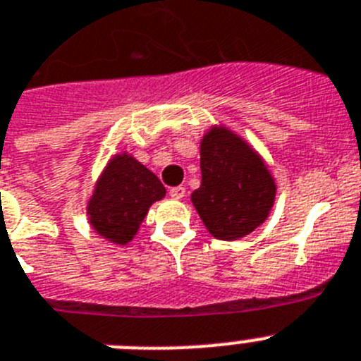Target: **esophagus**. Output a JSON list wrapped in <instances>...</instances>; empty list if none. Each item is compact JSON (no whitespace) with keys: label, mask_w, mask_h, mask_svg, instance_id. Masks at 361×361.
Listing matches in <instances>:
<instances>
[{"label":"esophagus","mask_w":361,"mask_h":361,"mask_svg":"<svg viewBox=\"0 0 361 361\" xmlns=\"http://www.w3.org/2000/svg\"><path fill=\"white\" fill-rule=\"evenodd\" d=\"M184 193H186V188H183V186L170 188V197H171V199H183Z\"/></svg>","instance_id":"1"}]
</instances>
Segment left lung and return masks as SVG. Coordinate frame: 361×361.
Segmentation results:
<instances>
[{
	"label": "left lung",
	"mask_w": 361,
	"mask_h": 361,
	"mask_svg": "<svg viewBox=\"0 0 361 361\" xmlns=\"http://www.w3.org/2000/svg\"><path fill=\"white\" fill-rule=\"evenodd\" d=\"M202 183L191 202L215 238L237 240L269 215L275 180L257 153L226 128H213L200 142Z\"/></svg>",
	"instance_id": "1"
}]
</instances>
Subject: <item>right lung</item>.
<instances>
[{
    "label": "right lung",
    "instance_id": "1",
    "mask_svg": "<svg viewBox=\"0 0 361 361\" xmlns=\"http://www.w3.org/2000/svg\"><path fill=\"white\" fill-rule=\"evenodd\" d=\"M164 195V186L148 168L130 155H117L88 204L92 228L106 240L124 245L133 238L149 206Z\"/></svg>",
    "mask_w": 361,
    "mask_h": 361
}]
</instances>
